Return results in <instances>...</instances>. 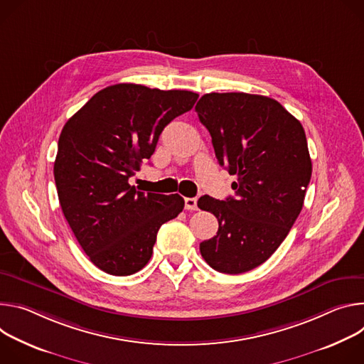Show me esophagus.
<instances>
[{"label":"esophagus","instance_id":"esophagus-1","mask_svg":"<svg viewBox=\"0 0 364 364\" xmlns=\"http://www.w3.org/2000/svg\"><path fill=\"white\" fill-rule=\"evenodd\" d=\"M196 203H198L196 198H185V210H191V211L198 210Z\"/></svg>","mask_w":364,"mask_h":364}]
</instances>
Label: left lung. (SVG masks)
I'll return each mask as SVG.
<instances>
[{
  "label": "left lung",
  "instance_id": "obj_1",
  "mask_svg": "<svg viewBox=\"0 0 364 364\" xmlns=\"http://www.w3.org/2000/svg\"><path fill=\"white\" fill-rule=\"evenodd\" d=\"M195 111L211 134L218 164L237 175L235 196L198 199V207L218 220L217 235L199 250L213 269L245 273L276 252L302 210L312 173L305 132L263 95L211 92Z\"/></svg>",
  "mask_w": 364,
  "mask_h": 364
}]
</instances>
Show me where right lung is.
Instances as JSON below:
<instances>
[{
	"instance_id": "right-lung-1",
	"label": "right lung",
	"mask_w": 364,
	"mask_h": 364,
	"mask_svg": "<svg viewBox=\"0 0 364 364\" xmlns=\"http://www.w3.org/2000/svg\"><path fill=\"white\" fill-rule=\"evenodd\" d=\"M196 100L191 91L117 84L66 121L53 168L59 203L77 243L105 273L143 269L160 225L182 213L181 195L144 193L129 179L154 153L164 129Z\"/></svg>"
}]
</instances>
